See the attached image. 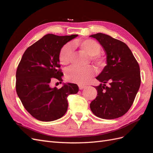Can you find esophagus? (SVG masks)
Here are the masks:
<instances>
[{
  "mask_svg": "<svg viewBox=\"0 0 153 153\" xmlns=\"http://www.w3.org/2000/svg\"><path fill=\"white\" fill-rule=\"evenodd\" d=\"M78 87H79V89L80 90H82V89H84L86 86L84 85H78Z\"/></svg>",
  "mask_w": 153,
  "mask_h": 153,
  "instance_id": "1",
  "label": "esophagus"
}]
</instances>
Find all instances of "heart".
<instances>
[{"mask_svg": "<svg viewBox=\"0 0 153 153\" xmlns=\"http://www.w3.org/2000/svg\"><path fill=\"white\" fill-rule=\"evenodd\" d=\"M74 46L79 48L81 52L90 55L91 61L99 68L105 65V59L99 54L101 51L100 45L91 39H76L73 42ZM73 50L70 45H64L59 53V61L63 65H68L71 62ZM94 69L91 66L80 68L72 67L68 69L66 73L67 80L79 84H85L94 75Z\"/></svg>", "mask_w": 153, "mask_h": 153, "instance_id": "obj_1", "label": "heart"}]
</instances>
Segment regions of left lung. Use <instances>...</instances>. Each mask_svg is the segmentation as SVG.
I'll return each instance as SVG.
<instances>
[{
	"instance_id": "obj_1",
	"label": "left lung",
	"mask_w": 153,
	"mask_h": 153,
	"mask_svg": "<svg viewBox=\"0 0 153 153\" xmlns=\"http://www.w3.org/2000/svg\"><path fill=\"white\" fill-rule=\"evenodd\" d=\"M90 37L99 41L106 54V66L96 77L101 84L95 87L98 96L91 103V110L100 118L120 117L130 108L140 88L139 65L123 41L102 33Z\"/></svg>"
}]
</instances>
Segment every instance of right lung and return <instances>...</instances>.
<instances>
[{"label":"right lung","mask_w":153,"mask_h":153,"mask_svg":"<svg viewBox=\"0 0 153 153\" xmlns=\"http://www.w3.org/2000/svg\"><path fill=\"white\" fill-rule=\"evenodd\" d=\"M77 36L47 34L23 55L16 73V91L24 108L36 119L47 122L62 117L68 110L67 97L78 91V85L71 83L60 89L50 85L55 78L62 81L59 53Z\"/></svg>","instance_id":"right-lung-1"}]
</instances>
